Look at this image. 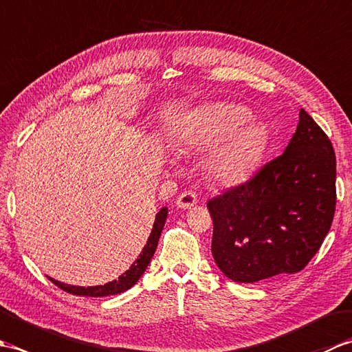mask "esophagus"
<instances>
[{"label": "esophagus", "mask_w": 352, "mask_h": 352, "mask_svg": "<svg viewBox=\"0 0 352 352\" xmlns=\"http://www.w3.org/2000/svg\"><path fill=\"white\" fill-rule=\"evenodd\" d=\"M197 203H198L197 195L192 190L182 192L180 195H178V198L175 199V204L178 208H190L193 206H197Z\"/></svg>", "instance_id": "1"}]
</instances>
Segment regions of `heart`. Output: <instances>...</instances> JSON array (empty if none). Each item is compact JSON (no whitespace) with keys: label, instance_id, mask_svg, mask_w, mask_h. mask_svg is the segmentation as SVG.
I'll return each mask as SVG.
<instances>
[{"label":"heart","instance_id":"heart-1","mask_svg":"<svg viewBox=\"0 0 352 352\" xmlns=\"http://www.w3.org/2000/svg\"><path fill=\"white\" fill-rule=\"evenodd\" d=\"M265 126L252 121L251 111L228 102H210L186 119L182 144L192 151H208L207 172L216 183L236 184L256 169L265 153Z\"/></svg>","mask_w":352,"mask_h":352}]
</instances>
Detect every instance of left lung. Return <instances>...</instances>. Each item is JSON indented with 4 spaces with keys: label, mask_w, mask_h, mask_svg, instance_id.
<instances>
[{
    "label": "left lung",
    "mask_w": 352,
    "mask_h": 352,
    "mask_svg": "<svg viewBox=\"0 0 352 352\" xmlns=\"http://www.w3.org/2000/svg\"><path fill=\"white\" fill-rule=\"evenodd\" d=\"M212 254L236 283L300 272L330 231L336 210V155L330 139L301 109L281 155L250 182L207 203Z\"/></svg>",
    "instance_id": "left-lung-1"
}]
</instances>
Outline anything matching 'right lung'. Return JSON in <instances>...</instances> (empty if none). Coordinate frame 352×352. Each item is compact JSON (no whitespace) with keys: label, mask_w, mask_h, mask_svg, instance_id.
<instances>
[{"label":"right lung","mask_w":352,"mask_h":352,"mask_svg":"<svg viewBox=\"0 0 352 352\" xmlns=\"http://www.w3.org/2000/svg\"><path fill=\"white\" fill-rule=\"evenodd\" d=\"M166 216H168V208L163 207L162 210L155 214V221L153 223V230L151 234H149L146 245L144 246V250L139 254L138 260L130 266V269L119 276L118 280L109 281L104 284V286H89V287H81V286H69V284H65L57 281L54 278H50L52 283L56 284L57 287H60L63 290L68 292V294L72 295H83V296H94V298H100V296H109V295H118L122 294V292L129 290L133 287L134 284L138 283V280L142 276V274L145 272L146 266L151 261L157 243H159V239L162 234V230L164 227V222H166Z\"/></svg>","instance_id":"right-lung-1"}]
</instances>
